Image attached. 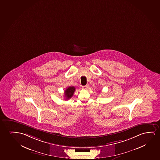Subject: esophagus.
<instances>
[{"label": "esophagus", "mask_w": 160, "mask_h": 160, "mask_svg": "<svg viewBox=\"0 0 160 160\" xmlns=\"http://www.w3.org/2000/svg\"><path fill=\"white\" fill-rule=\"evenodd\" d=\"M89 85H88V84H87V85H86V86H82V88H83V89H87L88 88H89Z\"/></svg>", "instance_id": "esophagus-1"}]
</instances>
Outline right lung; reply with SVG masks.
<instances>
[{
	"label": "right lung",
	"instance_id": "add662e5",
	"mask_svg": "<svg viewBox=\"0 0 160 160\" xmlns=\"http://www.w3.org/2000/svg\"><path fill=\"white\" fill-rule=\"evenodd\" d=\"M75 88L74 86H70L67 88L64 92V99L68 100L72 97L74 93Z\"/></svg>",
	"mask_w": 160,
	"mask_h": 160
}]
</instances>
